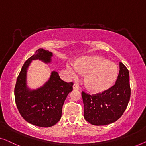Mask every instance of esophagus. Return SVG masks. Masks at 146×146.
I'll return each mask as SVG.
<instances>
[{
	"label": "esophagus",
	"instance_id": "esophagus-1",
	"mask_svg": "<svg viewBox=\"0 0 146 146\" xmlns=\"http://www.w3.org/2000/svg\"><path fill=\"white\" fill-rule=\"evenodd\" d=\"M73 88L74 90H79V87H78V85H76V84H73Z\"/></svg>",
	"mask_w": 146,
	"mask_h": 146
}]
</instances>
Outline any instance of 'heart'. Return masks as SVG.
<instances>
[{"instance_id":"1","label":"heart","mask_w":146,"mask_h":146,"mask_svg":"<svg viewBox=\"0 0 146 146\" xmlns=\"http://www.w3.org/2000/svg\"><path fill=\"white\" fill-rule=\"evenodd\" d=\"M67 71L73 78L79 73L87 74L84 83L88 89L96 93L105 91L115 83L118 77L117 65L100 56L85 57L75 64L68 63Z\"/></svg>"}]
</instances>
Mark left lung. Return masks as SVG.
Instances as JSON below:
<instances>
[{
    "label": "left lung",
    "mask_w": 146,
    "mask_h": 146,
    "mask_svg": "<svg viewBox=\"0 0 146 146\" xmlns=\"http://www.w3.org/2000/svg\"><path fill=\"white\" fill-rule=\"evenodd\" d=\"M130 93L129 71L120 62L118 79L114 86L97 94L91 95L82 92L84 118L95 126H104L116 122L126 109Z\"/></svg>",
    "instance_id": "left-lung-1"
}]
</instances>
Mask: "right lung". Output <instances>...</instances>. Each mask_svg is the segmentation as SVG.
Returning a JSON list of instances; mask_svg holds the SVG:
<instances>
[{
	"label": "right lung",
	"mask_w": 146,
	"mask_h": 146,
	"mask_svg": "<svg viewBox=\"0 0 146 146\" xmlns=\"http://www.w3.org/2000/svg\"><path fill=\"white\" fill-rule=\"evenodd\" d=\"M52 56L53 53L48 50H37L24 63L14 88L16 104L22 118L35 126L46 128L54 126L60 120L63 103L72 91L73 83L63 81L55 71L51 73L48 81L36 89H30L26 79L28 69L33 60L50 63Z\"/></svg>",
	"instance_id": "right-lung-1"
}]
</instances>
